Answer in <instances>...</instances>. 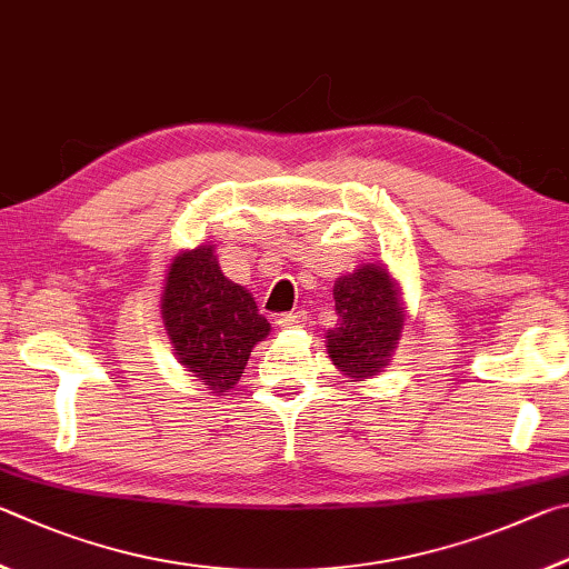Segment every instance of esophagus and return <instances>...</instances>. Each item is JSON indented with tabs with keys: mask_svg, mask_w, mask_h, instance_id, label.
I'll return each mask as SVG.
<instances>
[{
	"mask_svg": "<svg viewBox=\"0 0 569 569\" xmlns=\"http://www.w3.org/2000/svg\"><path fill=\"white\" fill-rule=\"evenodd\" d=\"M307 320V312H295V315H282L277 317V327H282V330H290V327H305Z\"/></svg>",
	"mask_w": 569,
	"mask_h": 569,
	"instance_id": "obj_1",
	"label": "esophagus"
}]
</instances>
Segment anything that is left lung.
I'll return each mask as SVG.
<instances>
[{
	"label": "left lung",
	"mask_w": 569,
	"mask_h": 569,
	"mask_svg": "<svg viewBox=\"0 0 569 569\" xmlns=\"http://www.w3.org/2000/svg\"><path fill=\"white\" fill-rule=\"evenodd\" d=\"M337 327L327 330V355L350 382L372 380L392 362L402 340L407 307L390 269L365 262L335 282Z\"/></svg>",
	"instance_id": "1"
}]
</instances>
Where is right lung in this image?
Returning a JSON list of instances; mask_svg holds the SVG:
<instances>
[{
  "mask_svg": "<svg viewBox=\"0 0 569 569\" xmlns=\"http://www.w3.org/2000/svg\"><path fill=\"white\" fill-rule=\"evenodd\" d=\"M159 312L177 362L212 395L232 390L252 347L272 330L252 292L224 277L214 244L184 249L169 262Z\"/></svg>",
  "mask_w": 569,
  "mask_h": 569,
  "instance_id": "right-lung-1",
  "label": "right lung"
}]
</instances>
